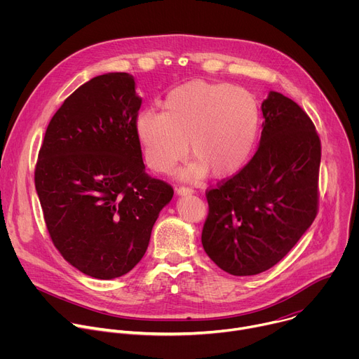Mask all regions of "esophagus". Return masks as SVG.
<instances>
[{
	"label": "esophagus",
	"mask_w": 359,
	"mask_h": 359,
	"mask_svg": "<svg viewBox=\"0 0 359 359\" xmlns=\"http://www.w3.org/2000/svg\"><path fill=\"white\" fill-rule=\"evenodd\" d=\"M176 191H177L179 196H187V194H193L194 193V190L191 187H186V186H180L179 189H176Z\"/></svg>",
	"instance_id": "obj_1"
}]
</instances>
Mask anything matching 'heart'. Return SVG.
Returning <instances> with one entry per match:
<instances>
[{"label": "heart", "mask_w": 359, "mask_h": 359, "mask_svg": "<svg viewBox=\"0 0 359 359\" xmlns=\"http://www.w3.org/2000/svg\"><path fill=\"white\" fill-rule=\"evenodd\" d=\"M262 128V109L251 92L224 82L190 81L172 89L162 112L139 114L135 130L147 166L170 173L189 153L180 173L197 182L209 172L230 177L251 159Z\"/></svg>", "instance_id": "obj_1"}]
</instances>
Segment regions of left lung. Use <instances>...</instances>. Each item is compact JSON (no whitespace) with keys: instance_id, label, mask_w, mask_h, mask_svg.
<instances>
[{"instance_id":"left-lung-1","label":"left lung","mask_w":359,"mask_h":359,"mask_svg":"<svg viewBox=\"0 0 359 359\" xmlns=\"http://www.w3.org/2000/svg\"><path fill=\"white\" fill-rule=\"evenodd\" d=\"M262 111L257 151L240 172L206 191L203 248L233 276L276 266L318 213L321 140L313 121L274 90Z\"/></svg>"}]
</instances>
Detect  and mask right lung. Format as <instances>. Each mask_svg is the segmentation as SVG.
<instances>
[{
	"label": "right lung",
	"mask_w": 359,
	"mask_h": 359,
	"mask_svg": "<svg viewBox=\"0 0 359 359\" xmlns=\"http://www.w3.org/2000/svg\"><path fill=\"white\" fill-rule=\"evenodd\" d=\"M142 99L126 72L99 75L50 119L35 189L50 240L81 273L111 280L144 255L173 187L144 172L135 123Z\"/></svg>",
	"instance_id": "right-lung-1"
}]
</instances>
